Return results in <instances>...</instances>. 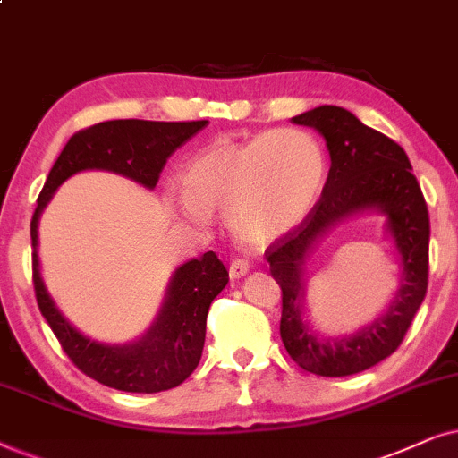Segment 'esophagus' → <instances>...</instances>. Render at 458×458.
I'll return each instance as SVG.
<instances>
[{
	"label": "esophagus",
	"instance_id": "34e87169",
	"mask_svg": "<svg viewBox=\"0 0 458 458\" xmlns=\"http://www.w3.org/2000/svg\"><path fill=\"white\" fill-rule=\"evenodd\" d=\"M247 270H249V264L245 259L236 258V259H233V264H230V276H233V278L245 276Z\"/></svg>",
	"mask_w": 458,
	"mask_h": 458
}]
</instances>
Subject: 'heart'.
Segmentation results:
<instances>
[{
  "mask_svg": "<svg viewBox=\"0 0 458 458\" xmlns=\"http://www.w3.org/2000/svg\"><path fill=\"white\" fill-rule=\"evenodd\" d=\"M325 175V150L301 127H280L245 142L222 138L182 167L178 211L194 224L225 213L236 241L266 247L312 211Z\"/></svg>",
  "mask_w": 458,
  "mask_h": 458,
  "instance_id": "heart-1",
  "label": "heart"
}]
</instances>
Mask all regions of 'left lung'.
Returning a JSON list of instances; mask_svg holds the SVG:
<instances>
[{"label":"left lung","mask_w":458,"mask_h":458,"mask_svg":"<svg viewBox=\"0 0 458 458\" xmlns=\"http://www.w3.org/2000/svg\"><path fill=\"white\" fill-rule=\"evenodd\" d=\"M291 121L314 127L325 136L331 169L312 211L264 253L283 291L280 339L293 360L308 373L356 375L398 350L425 300L429 276L428 203L402 146L364 125L350 111L325 105ZM364 208H379L388 216V229L403 255L405 280L386 317L353 338L322 342L309 333L301 318L302 258L328 225Z\"/></svg>","instance_id":"obj_1"}]
</instances>
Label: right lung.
<instances>
[{"label": "right lung", "mask_w": 458, "mask_h": 458, "mask_svg": "<svg viewBox=\"0 0 458 458\" xmlns=\"http://www.w3.org/2000/svg\"><path fill=\"white\" fill-rule=\"evenodd\" d=\"M209 121H105L72 133L47 175L30 219L33 286L39 312L72 364L102 386L131 394L178 387L197 369L205 345L207 312L228 283V270L213 251L174 274L167 300L150 331L130 345H105L71 327L47 295L39 276L38 219L56 188L83 169H108L155 188L167 158Z\"/></svg>", "instance_id": "add662e5"}]
</instances>
